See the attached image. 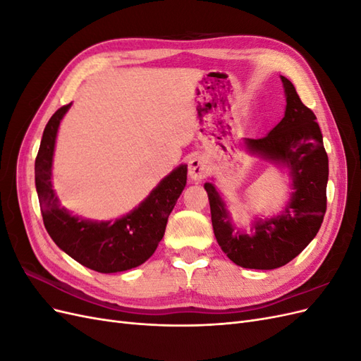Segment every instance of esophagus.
Masks as SVG:
<instances>
[{
    "instance_id": "1",
    "label": "esophagus",
    "mask_w": 361,
    "mask_h": 361,
    "mask_svg": "<svg viewBox=\"0 0 361 361\" xmlns=\"http://www.w3.org/2000/svg\"><path fill=\"white\" fill-rule=\"evenodd\" d=\"M188 174L194 182H200L204 179L209 174V167H207L206 159L202 157H192L188 162Z\"/></svg>"
}]
</instances>
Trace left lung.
<instances>
[{
	"mask_svg": "<svg viewBox=\"0 0 361 361\" xmlns=\"http://www.w3.org/2000/svg\"><path fill=\"white\" fill-rule=\"evenodd\" d=\"M286 111L281 122L262 138H245L250 154L285 166L290 171V199L280 215L256 220L251 233L232 224L226 204L212 183H204L218 245L236 265L250 269H276L286 265L319 232L326 211L329 157L316 116L305 106L293 84L281 76Z\"/></svg>",
	"mask_w": 361,
	"mask_h": 361,
	"instance_id": "left-lung-1",
	"label": "left lung"
}]
</instances>
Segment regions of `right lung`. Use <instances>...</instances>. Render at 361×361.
I'll return each mask as SVG.
<instances>
[{
	"mask_svg": "<svg viewBox=\"0 0 361 361\" xmlns=\"http://www.w3.org/2000/svg\"><path fill=\"white\" fill-rule=\"evenodd\" d=\"M71 105L52 114L36 157V190L43 224L52 241L87 268L102 274L135 268L155 253L166 232L169 215L187 183V166L174 169L145 202L114 223H97L71 215L60 206L51 182L57 130Z\"/></svg>",
	"mask_w": 361,
	"mask_h": 361,
	"instance_id": "1",
	"label": "right lung"
}]
</instances>
